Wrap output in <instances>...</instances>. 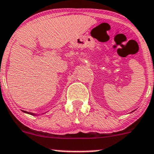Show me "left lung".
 I'll use <instances>...</instances> for the list:
<instances>
[{"instance_id": "left-lung-1", "label": "left lung", "mask_w": 154, "mask_h": 154, "mask_svg": "<svg viewBox=\"0 0 154 154\" xmlns=\"http://www.w3.org/2000/svg\"><path fill=\"white\" fill-rule=\"evenodd\" d=\"M133 111H134V110H133Z\"/></svg>"}]
</instances>
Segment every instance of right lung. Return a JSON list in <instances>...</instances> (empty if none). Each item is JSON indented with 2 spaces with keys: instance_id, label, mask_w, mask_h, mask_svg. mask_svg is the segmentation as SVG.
<instances>
[{
  "instance_id": "1",
  "label": "right lung",
  "mask_w": 154,
  "mask_h": 154,
  "mask_svg": "<svg viewBox=\"0 0 154 154\" xmlns=\"http://www.w3.org/2000/svg\"><path fill=\"white\" fill-rule=\"evenodd\" d=\"M22 111H23V112H25V113H29V114H31V115H37V114H35V113H30V112H28V111H25V110H22Z\"/></svg>"
}]
</instances>
